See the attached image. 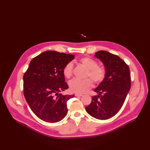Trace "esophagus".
Here are the masks:
<instances>
[{
    "label": "esophagus",
    "instance_id": "34e87169",
    "mask_svg": "<svg viewBox=\"0 0 150 150\" xmlns=\"http://www.w3.org/2000/svg\"><path fill=\"white\" fill-rule=\"evenodd\" d=\"M75 96L78 97V96H82L83 94H79V93H75Z\"/></svg>",
    "mask_w": 150,
    "mask_h": 150
}]
</instances>
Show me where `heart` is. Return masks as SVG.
I'll return each mask as SVG.
<instances>
[{"mask_svg":"<svg viewBox=\"0 0 150 150\" xmlns=\"http://www.w3.org/2000/svg\"><path fill=\"white\" fill-rule=\"evenodd\" d=\"M79 62L88 69L86 77L91 79L95 83H100L105 79L106 76L105 67L103 66L98 65L97 61L93 58L84 57L81 59ZM62 72L65 78L67 79L70 78L73 73V64L71 62H68L63 68ZM91 80L89 78L84 80L78 79H72L69 83V89L74 93H84L93 86V81Z\"/></svg>","mask_w":150,"mask_h":150,"instance_id":"obj_1","label":"heart"}]
</instances>
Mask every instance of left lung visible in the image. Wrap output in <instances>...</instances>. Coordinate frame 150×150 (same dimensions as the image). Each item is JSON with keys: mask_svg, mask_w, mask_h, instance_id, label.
Instances as JSON below:
<instances>
[{"mask_svg": "<svg viewBox=\"0 0 150 150\" xmlns=\"http://www.w3.org/2000/svg\"><path fill=\"white\" fill-rule=\"evenodd\" d=\"M94 56L100 59L106 70V78L94 89L98 93L86 107V111L95 118L110 119L116 115L124 104L131 88L129 68L115 54L99 51Z\"/></svg>", "mask_w": 150, "mask_h": 150, "instance_id": "8db88e82", "label": "left lung"}]
</instances>
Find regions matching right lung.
Wrapping results in <instances>:
<instances>
[{
	"label": "right lung",
	"instance_id": "1",
	"mask_svg": "<svg viewBox=\"0 0 150 150\" xmlns=\"http://www.w3.org/2000/svg\"><path fill=\"white\" fill-rule=\"evenodd\" d=\"M74 56L47 51L30 61L24 74V95L27 103L39 119L47 122L61 121L67 114V101L73 95L60 92L68 88L62 70Z\"/></svg>",
	"mask_w": 150,
	"mask_h": 150
}]
</instances>
